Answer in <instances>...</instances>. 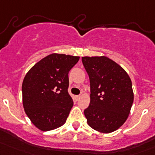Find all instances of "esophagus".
I'll return each mask as SVG.
<instances>
[{"label":"esophagus","mask_w":155,"mask_h":155,"mask_svg":"<svg viewBox=\"0 0 155 155\" xmlns=\"http://www.w3.org/2000/svg\"><path fill=\"white\" fill-rule=\"evenodd\" d=\"M80 97H81L80 95H79V96H75V98H76V99L78 101V100H79V98H80Z\"/></svg>","instance_id":"1"}]
</instances>
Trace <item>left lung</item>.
<instances>
[{"instance_id":"left-lung-1","label":"left lung","mask_w":155,"mask_h":155,"mask_svg":"<svg viewBox=\"0 0 155 155\" xmlns=\"http://www.w3.org/2000/svg\"><path fill=\"white\" fill-rule=\"evenodd\" d=\"M90 79L91 102L84 111L88 125L104 133L126 121L134 100L132 81L119 64L106 57H81Z\"/></svg>"}]
</instances>
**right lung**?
<instances>
[{"label": "right lung", "instance_id": "1", "mask_svg": "<svg viewBox=\"0 0 155 155\" xmlns=\"http://www.w3.org/2000/svg\"><path fill=\"white\" fill-rule=\"evenodd\" d=\"M79 59V57L50 54L25 75L22 84L23 107L40 130H54L65 123L74 105L68 92V73Z\"/></svg>", "mask_w": 155, "mask_h": 155}]
</instances>
